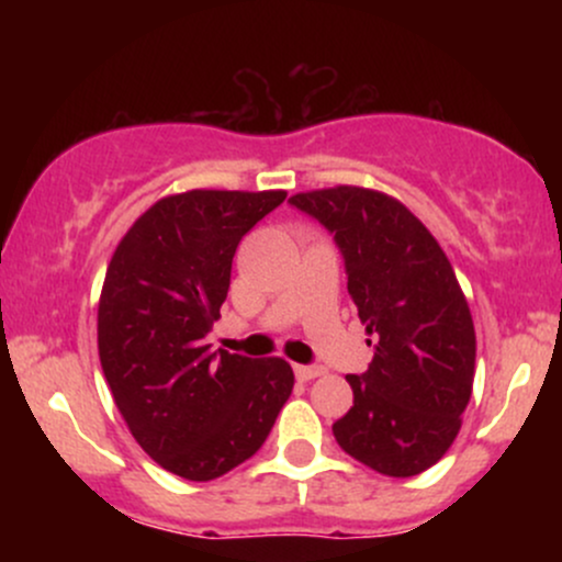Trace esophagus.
Returning <instances> with one entry per match:
<instances>
[{"label":"esophagus","mask_w":562,"mask_h":562,"mask_svg":"<svg viewBox=\"0 0 562 562\" xmlns=\"http://www.w3.org/2000/svg\"><path fill=\"white\" fill-rule=\"evenodd\" d=\"M295 370V378L301 380V383H308V380H314V378H319V375H325V370H322V367H308V364H295L293 367Z\"/></svg>","instance_id":"esophagus-1"}]
</instances>
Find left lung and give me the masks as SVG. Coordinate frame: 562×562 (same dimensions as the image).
Instances as JSON below:
<instances>
[{
	"mask_svg": "<svg viewBox=\"0 0 562 562\" xmlns=\"http://www.w3.org/2000/svg\"><path fill=\"white\" fill-rule=\"evenodd\" d=\"M290 203L335 235L375 348L367 372L346 378L353 406L333 425L335 441L391 479L423 473L454 443L473 393L475 327L454 269L420 218L385 192L338 184Z\"/></svg>",
	"mask_w": 562,
	"mask_h": 562,
	"instance_id": "1",
	"label": "left lung"
}]
</instances>
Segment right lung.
Wrapping results in <instances>:
<instances>
[{
	"instance_id": "obj_1",
	"label": "right lung",
	"mask_w": 562,
	"mask_h": 562,
	"mask_svg": "<svg viewBox=\"0 0 562 562\" xmlns=\"http://www.w3.org/2000/svg\"><path fill=\"white\" fill-rule=\"evenodd\" d=\"M285 190H190L160 198L108 263L97 348L137 443L187 481H214L254 457L293 391L285 359L205 344L245 232Z\"/></svg>"
}]
</instances>
